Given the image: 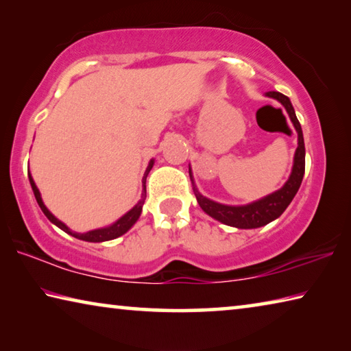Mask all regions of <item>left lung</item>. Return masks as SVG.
Listing matches in <instances>:
<instances>
[{
	"instance_id": "8db88e82",
	"label": "left lung",
	"mask_w": 351,
	"mask_h": 351,
	"mask_svg": "<svg viewBox=\"0 0 351 351\" xmlns=\"http://www.w3.org/2000/svg\"><path fill=\"white\" fill-rule=\"evenodd\" d=\"M266 96L272 97L280 102L285 110L289 114L291 122L297 132V150L294 154V164H293V171L288 178V181L285 182V186L282 189H278L277 192L268 195V197L261 198L258 201H254L251 204L246 206H226V204H219L212 201L209 198L203 197L198 192L197 186L193 182V176H192V170L189 169V175H190V181H192V187H193V193L197 197V201L201 209H203L207 215H210L212 218L218 219L228 226H232V228H239V229H255V228H261V226L268 224L271 221H274L276 218H278L285 212V209L289 206L291 201L295 197L297 190H299L302 180H304V173H305V142H304V133H302V127L299 121H297V116L294 112L293 105H291V100L283 96L282 93L277 91H269L266 93Z\"/></svg>"
}]
</instances>
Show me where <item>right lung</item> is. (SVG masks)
<instances>
[{"instance_id": "obj_1", "label": "right lung", "mask_w": 351, "mask_h": 351, "mask_svg": "<svg viewBox=\"0 0 351 351\" xmlns=\"http://www.w3.org/2000/svg\"><path fill=\"white\" fill-rule=\"evenodd\" d=\"M154 161L152 159L150 164H148V167L145 170L144 173V178H142V197L139 199V203L136 204L132 210H128L125 215L117 219L116 223H112L111 226H108V228H102V229H94V230H90V232L86 234H79V232H73L66 224L62 223L60 219H57L52 213L47 210V207L45 206L43 199H41V195H40V190L37 189V186H35V182L32 180V176L29 175V182H31L32 186V190H34V195H35V199H37V203L40 206V209L43 210L45 215L47 217V219H49L51 223H54L57 228H60L62 230H64V232L75 237V239L79 240H83V241H91V243H100V241H108V240H114L117 239V237H121L127 232V230L132 228V226L138 221V218L141 217V212H142V206H144V201H145V197H147V190H145V181H147V176L148 173H150V170L153 167Z\"/></svg>"}]
</instances>
